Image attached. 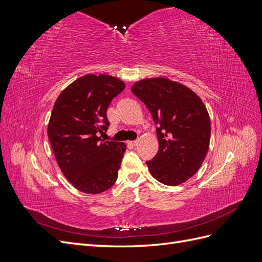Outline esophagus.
I'll use <instances>...</instances> for the list:
<instances>
[{"instance_id":"obj_1","label":"esophagus","mask_w":262,"mask_h":262,"mask_svg":"<svg viewBox=\"0 0 262 262\" xmlns=\"http://www.w3.org/2000/svg\"><path fill=\"white\" fill-rule=\"evenodd\" d=\"M138 143H139V140H136V141H130V142H129V144H131V145H133V146L138 145Z\"/></svg>"}]
</instances>
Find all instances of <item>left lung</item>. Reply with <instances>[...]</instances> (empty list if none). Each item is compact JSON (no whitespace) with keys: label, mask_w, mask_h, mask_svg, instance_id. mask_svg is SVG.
<instances>
[{"label":"left lung","mask_w":262,"mask_h":262,"mask_svg":"<svg viewBox=\"0 0 262 262\" xmlns=\"http://www.w3.org/2000/svg\"><path fill=\"white\" fill-rule=\"evenodd\" d=\"M132 93L149 110L155 124L158 152L146 162L156 180L167 186L184 184L199 170L209 150L211 122L198 95L166 77L136 82Z\"/></svg>","instance_id":"left-lung-1"}]
</instances>
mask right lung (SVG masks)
I'll list each match as a JSON object with an SVG mask.
<instances>
[{
    "label": "right lung",
    "instance_id": "right-lung-1",
    "mask_svg": "<svg viewBox=\"0 0 262 262\" xmlns=\"http://www.w3.org/2000/svg\"><path fill=\"white\" fill-rule=\"evenodd\" d=\"M125 84L112 75L87 74L71 83L54 102L48 138L61 171L85 193L112 188L118 178L125 144L101 140L107 109Z\"/></svg>",
    "mask_w": 262,
    "mask_h": 262
}]
</instances>
